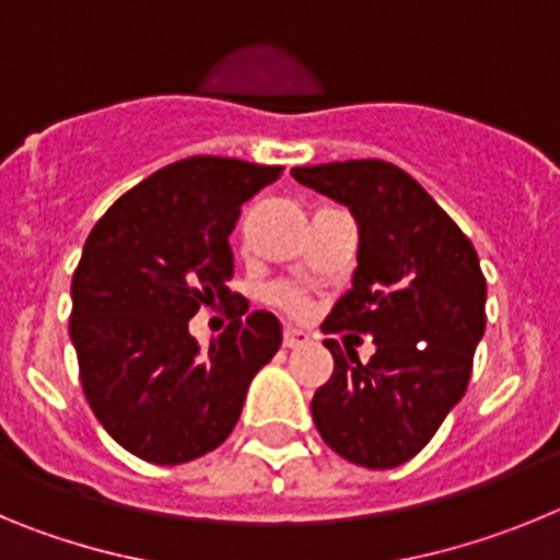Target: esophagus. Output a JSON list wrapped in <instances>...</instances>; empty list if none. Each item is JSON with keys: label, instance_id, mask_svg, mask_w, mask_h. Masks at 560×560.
Instances as JSON below:
<instances>
[{"label": "esophagus", "instance_id": "34e87169", "mask_svg": "<svg viewBox=\"0 0 560 560\" xmlns=\"http://www.w3.org/2000/svg\"><path fill=\"white\" fill-rule=\"evenodd\" d=\"M283 345L285 348H303V345H308V334L289 325V328L283 330Z\"/></svg>", "mask_w": 560, "mask_h": 560}]
</instances>
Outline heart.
Segmentation results:
<instances>
[{"mask_svg": "<svg viewBox=\"0 0 560 560\" xmlns=\"http://www.w3.org/2000/svg\"><path fill=\"white\" fill-rule=\"evenodd\" d=\"M277 300V303L283 305V308H289V311H303L305 308V300H303V294H300V291H294V289H275V294H271Z\"/></svg>", "mask_w": 560, "mask_h": 560, "instance_id": "b5f03b06", "label": "heart"}]
</instances>
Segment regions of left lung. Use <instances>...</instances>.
Instances as JSON below:
<instances>
[{"instance_id":"1","label":"left lung","mask_w":560,"mask_h":560,"mask_svg":"<svg viewBox=\"0 0 560 560\" xmlns=\"http://www.w3.org/2000/svg\"><path fill=\"white\" fill-rule=\"evenodd\" d=\"M300 185L350 210L359 226L353 283L325 334H373L375 353L334 355L314 393L316 432L339 457L395 468L427 446L465 395L485 334V277L477 249L407 171L381 160L294 167Z\"/></svg>"}]
</instances>
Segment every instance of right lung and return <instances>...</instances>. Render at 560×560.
Wrapping results in <instances>:
<instances>
[{"instance_id": "add662e5", "label": "right lung", "mask_w": 560, "mask_h": 560, "mask_svg": "<svg viewBox=\"0 0 560 560\" xmlns=\"http://www.w3.org/2000/svg\"><path fill=\"white\" fill-rule=\"evenodd\" d=\"M283 167L190 156L162 167L106 210L72 275L69 336L89 407L126 452L179 465L235 429L257 370L280 350L269 311L232 294L230 232L241 205ZM231 308V328L201 349L189 319Z\"/></svg>"}]
</instances>
